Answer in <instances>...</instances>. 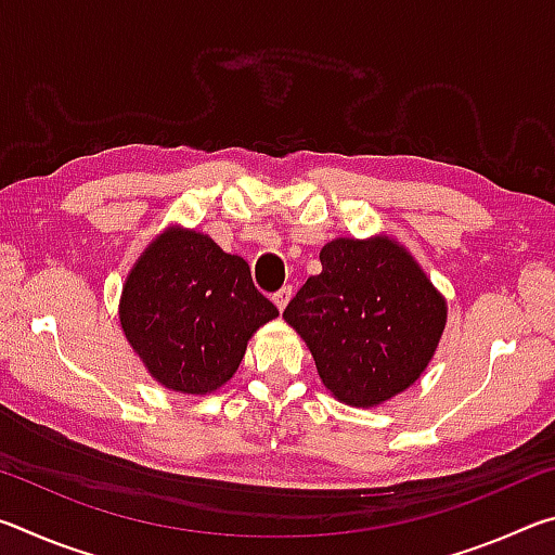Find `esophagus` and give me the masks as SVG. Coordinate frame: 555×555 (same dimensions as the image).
I'll list each match as a JSON object with an SVG mask.
<instances>
[{
	"label": "esophagus",
	"instance_id": "1",
	"mask_svg": "<svg viewBox=\"0 0 555 555\" xmlns=\"http://www.w3.org/2000/svg\"><path fill=\"white\" fill-rule=\"evenodd\" d=\"M288 300H291V286H284L274 294V304H276L279 311H284V308L288 306Z\"/></svg>",
	"mask_w": 555,
	"mask_h": 555
}]
</instances>
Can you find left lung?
Listing matches in <instances>:
<instances>
[{"instance_id": "1", "label": "left lung", "mask_w": 555, "mask_h": 555, "mask_svg": "<svg viewBox=\"0 0 555 555\" xmlns=\"http://www.w3.org/2000/svg\"><path fill=\"white\" fill-rule=\"evenodd\" d=\"M323 271L284 311L337 401L372 409L406 391L434 360L448 300L411 251L389 234L337 237Z\"/></svg>"}]
</instances>
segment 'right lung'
Segmentation results:
<instances>
[{
  "label": "right lung",
  "mask_w": 555,
  "mask_h": 555,
  "mask_svg": "<svg viewBox=\"0 0 555 555\" xmlns=\"http://www.w3.org/2000/svg\"><path fill=\"white\" fill-rule=\"evenodd\" d=\"M276 306L249 264L210 234L171 224L146 244L119 296V325L149 377L178 393L224 387Z\"/></svg>",
  "instance_id": "right-lung-1"
}]
</instances>
